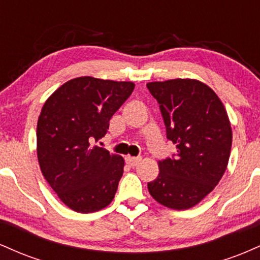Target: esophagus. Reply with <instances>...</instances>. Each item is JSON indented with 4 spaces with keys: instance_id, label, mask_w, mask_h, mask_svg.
I'll return each instance as SVG.
<instances>
[{
    "instance_id": "esophagus-1",
    "label": "esophagus",
    "mask_w": 260,
    "mask_h": 260,
    "mask_svg": "<svg viewBox=\"0 0 260 260\" xmlns=\"http://www.w3.org/2000/svg\"><path fill=\"white\" fill-rule=\"evenodd\" d=\"M140 160H142V157H140V156H137V157L127 156V157H126V162H127L129 166H132V168H134V166L138 165V164L140 162Z\"/></svg>"
}]
</instances>
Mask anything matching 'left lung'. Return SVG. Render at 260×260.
Listing matches in <instances>:
<instances>
[{
    "instance_id": "obj_1",
    "label": "left lung",
    "mask_w": 260,
    "mask_h": 260,
    "mask_svg": "<svg viewBox=\"0 0 260 260\" xmlns=\"http://www.w3.org/2000/svg\"><path fill=\"white\" fill-rule=\"evenodd\" d=\"M160 105L166 136L177 148L159 161L160 174L149 182L160 204L184 210L198 204L228 168L232 131L217 95L198 80L172 79L147 84Z\"/></svg>"
}]
</instances>
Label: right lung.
Returning a JSON list of instances; mask_svg holds the SVG:
<instances>
[{
    "instance_id": "add662e5",
    "label": "right lung",
    "mask_w": 260,
    "mask_h": 260,
    "mask_svg": "<svg viewBox=\"0 0 260 260\" xmlns=\"http://www.w3.org/2000/svg\"><path fill=\"white\" fill-rule=\"evenodd\" d=\"M134 84L80 77L59 86L39 116L38 160L45 180L74 211L94 213L112 202L123 174L120 155L98 147Z\"/></svg>"
}]
</instances>
